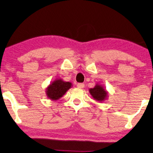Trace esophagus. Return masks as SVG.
<instances>
[{
  "instance_id": "34e87169",
  "label": "esophagus",
  "mask_w": 153,
  "mask_h": 153,
  "mask_svg": "<svg viewBox=\"0 0 153 153\" xmlns=\"http://www.w3.org/2000/svg\"><path fill=\"white\" fill-rule=\"evenodd\" d=\"M77 87L80 89H82L85 87V85L83 84V83H78V84L77 85Z\"/></svg>"
}]
</instances>
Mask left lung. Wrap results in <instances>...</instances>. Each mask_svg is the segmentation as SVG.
<instances>
[{"instance_id": "1", "label": "left lung", "mask_w": 153, "mask_h": 153, "mask_svg": "<svg viewBox=\"0 0 153 153\" xmlns=\"http://www.w3.org/2000/svg\"><path fill=\"white\" fill-rule=\"evenodd\" d=\"M89 92L92 97L98 102H104L109 96V92L99 83H97L93 88H90Z\"/></svg>"}]
</instances>
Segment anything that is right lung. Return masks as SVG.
<instances>
[{
  "label": "right lung",
  "mask_w": 153,
  "mask_h": 153,
  "mask_svg": "<svg viewBox=\"0 0 153 153\" xmlns=\"http://www.w3.org/2000/svg\"><path fill=\"white\" fill-rule=\"evenodd\" d=\"M72 86L71 82H65L61 78H57L46 88V94L49 99L56 101L62 97Z\"/></svg>",
  "instance_id": "right-lung-1"
}]
</instances>
